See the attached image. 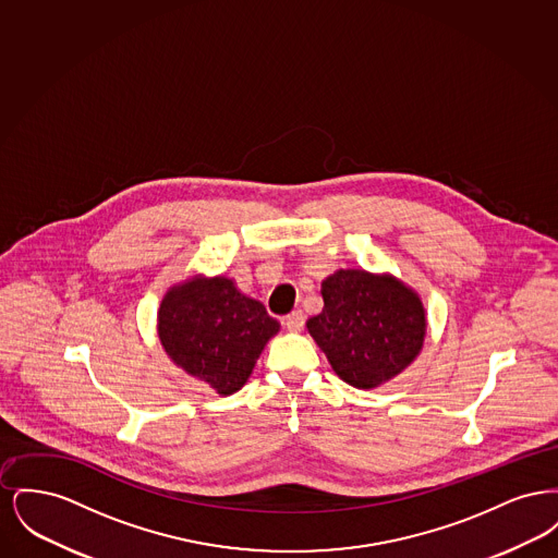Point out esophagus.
<instances>
[{"mask_svg": "<svg viewBox=\"0 0 558 558\" xmlns=\"http://www.w3.org/2000/svg\"><path fill=\"white\" fill-rule=\"evenodd\" d=\"M284 326L291 330V332H301L303 326H305V314L301 310L292 312L287 318H284Z\"/></svg>", "mask_w": 558, "mask_h": 558, "instance_id": "34e87169", "label": "esophagus"}]
</instances>
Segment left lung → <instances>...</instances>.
<instances>
[{"instance_id": "left-lung-1", "label": "left lung", "mask_w": 558, "mask_h": 558, "mask_svg": "<svg viewBox=\"0 0 558 558\" xmlns=\"http://www.w3.org/2000/svg\"><path fill=\"white\" fill-rule=\"evenodd\" d=\"M322 299L324 310L307 319V330L347 385L374 389L421 353L425 307L396 276L339 269L322 282Z\"/></svg>"}]
</instances>
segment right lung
<instances>
[{
  "label": "right lung",
  "instance_id": "add662e5",
  "mask_svg": "<svg viewBox=\"0 0 558 558\" xmlns=\"http://www.w3.org/2000/svg\"><path fill=\"white\" fill-rule=\"evenodd\" d=\"M159 339L180 368L232 396L248 380L280 324L226 276H194L162 296Z\"/></svg>",
  "mask_w": 558,
  "mask_h": 558
}]
</instances>
